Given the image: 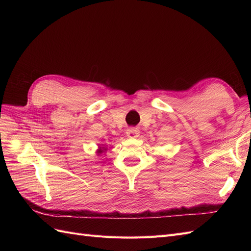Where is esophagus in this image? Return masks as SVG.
<instances>
[{
    "label": "esophagus",
    "instance_id": "obj_1",
    "mask_svg": "<svg viewBox=\"0 0 251 251\" xmlns=\"http://www.w3.org/2000/svg\"><path fill=\"white\" fill-rule=\"evenodd\" d=\"M139 136V130L138 128L135 127H131L126 130V137L128 138H137Z\"/></svg>",
    "mask_w": 251,
    "mask_h": 251
}]
</instances>
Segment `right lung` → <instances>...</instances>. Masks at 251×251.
I'll return each instance as SVG.
<instances>
[{
    "label": "right lung",
    "instance_id": "obj_1",
    "mask_svg": "<svg viewBox=\"0 0 251 251\" xmlns=\"http://www.w3.org/2000/svg\"><path fill=\"white\" fill-rule=\"evenodd\" d=\"M107 148H105V146L104 144H98V149L96 150V153H97V155H100V154H102V153H105V151H107Z\"/></svg>",
    "mask_w": 251,
    "mask_h": 251
}]
</instances>
